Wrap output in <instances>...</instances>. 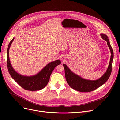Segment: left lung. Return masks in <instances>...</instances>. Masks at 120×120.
Masks as SVG:
<instances>
[{
	"label": "left lung",
	"mask_w": 120,
	"mask_h": 120,
	"mask_svg": "<svg viewBox=\"0 0 120 120\" xmlns=\"http://www.w3.org/2000/svg\"><path fill=\"white\" fill-rule=\"evenodd\" d=\"M102 38L106 41L107 44L110 49L111 56L109 66L106 72L99 79L95 80H87L82 78L79 75L75 74L65 64L63 66L65 68V74L67 83L71 88L78 91L89 92L97 89L102 86L109 79L111 74L112 68V62L113 59V50L110 45L109 38L106 34H101Z\"/></svg>",
	"instance_id": "1"
}]
</instances>
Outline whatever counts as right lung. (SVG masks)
Here are the masks:
<instances>
[{
	"label": "right lung",
	"instance_id": "add662e5",
	"mask_svg": "<svg viewBox=\"0 0 120 120\" xmlns=\"http://www.w3.org/2000/svg\"><path fill=\"white\" fill-rule=\"evenodd\" d=\"M13 38L10 42L7 49V67L9 72L16 82L24 89L30 91H36L43 89L48 84L50 76L54 68L61 64V61L57 60L47 65L37 74L33 76H24L17 73L12 67L9 58V49L14 41Z\"/></svg>",
	"mask_w": 120,
	"mask_h": 120
}]
</instances>
